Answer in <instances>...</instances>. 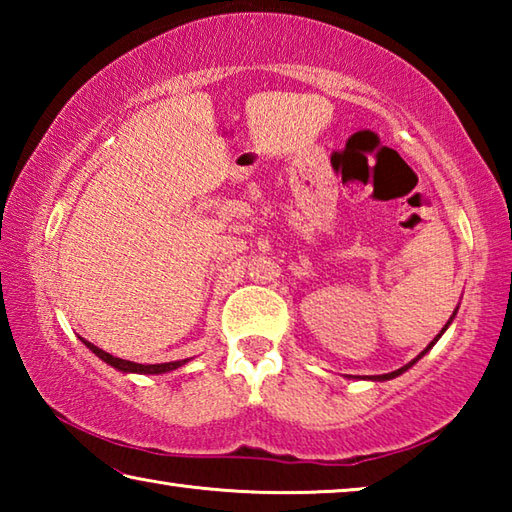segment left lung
<instances>
[{"label":"left lung","instance_id":"obj_1","mask_svg":"<svg viewBox=\"0 0 512 512\" xmlns=\"http://www.w3.org/2000/svg\"><path fill=\"white\" fill-rule=\"evenodd\" d=\"M454 316H456V311H454ZM454 316L447 320V325H445L443 329H440V334L436 336V339H433V341H431V343L427 345V348H424V350H422V352L418 354V357H415L413 361H409V363H406V366H402V368H397V370H393V372H388V375H375V377H368V379H375V381H386V379H395L397 375H402V372H406V370H409V368L413 366V363H415V361H420V359L424 357V354H427V352H429V350L433 348V345H436V341L440 339V336H443V334H445V329H447L449 325H452V320H454Z\"/></svg>","mask_w":512,"mask_h":512}]
</instances>
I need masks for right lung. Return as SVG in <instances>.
I'll use <instances>...</instances> for the list:
<instances>
[{
    "instance_id": "add662e5",
    "label": "right lung",
    "mask_w": 512,
    "mask_h": 512,
    "mask_svg": "<svg viewBox=\"0 0 512 512\" xmlns=\"http://www.w3.org/2000/svg\"><path fill=\"white\" fill-rule=\"evenodd\" d=\"M85 345H88V348L97 354V357L101 359V361H106L108 366H112V368H117V370H121V372H137V375H162V372H171V370H176V368H180V366H185V363L189 361V359H183V361H169V363H151V366H144V363H135V361H126V359H119V357H112V354H108V352H103L101 348H97V345H92L90 341H85V339H81Z\"/></svg>"
}]
</instances>
